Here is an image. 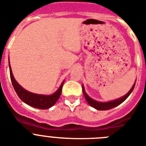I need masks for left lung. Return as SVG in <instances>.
I'll use <instances>...</instances> for the list:
<instances>
[{
	"instance_id": "obj_1",
	"label": "left lung",
	"mask_w": 146,
	"mask_h": 146,
	"mask_svg": "<svg viewBox=\"0 0 146 146\" xmlns=\"http://www.w3.org/2000/svg\"><path fill=\"white\" fill-rule=\"evenodd\" d=\"M134 86H135V83L133 84V87L131 88V89L128 91V93L126 95H125L124 96H122L120 99H118L117 100H114V101H111L108 102H96L95 100H92L91 98H90L89 96L87 95V94L84 91V87L82 86V91L83 94H84V97H85V100H87L88 103L91 106V107L97 109V110H100V111H105V110H109V109H111L113 108L116 107L117 105H120L122 102L125 101V100L128 97L130 94H131V92L133 91V88H134Z\"/></svg>"
}]
</instances>
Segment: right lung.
<instances>
[{
  "label": "right lung",
  "mask_w": 146,
  "mask_h": 146,
  "mask_svg": "<svg viewBox=\"0 0 146 146\" xmlns=\"http://www.w3.org/2000/svg\"><path fill=\"white\" fill-rule=\"evenodd\" d=\"M9 73H10L12 84H13V86L15 92H16V94H18V97L20 98L24 102L30 105L32 107L39 109L50 108V107L53 106L56 103V102L58 101L61 94H62L64 82L62 83L60 88H58V90L55 94H53L52 95H50V96H44V95H40V94L30 93L27 90H24L21 85H19L18 83L15 79L14 76H13L12 70H11L10 64H9Z\"/></svg>",
  "instance_id": "1"
}]
</instances>
